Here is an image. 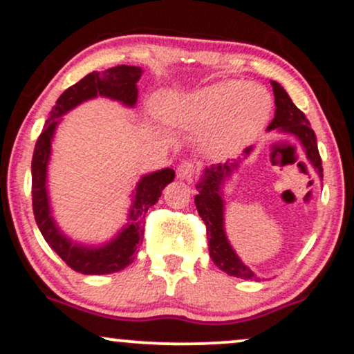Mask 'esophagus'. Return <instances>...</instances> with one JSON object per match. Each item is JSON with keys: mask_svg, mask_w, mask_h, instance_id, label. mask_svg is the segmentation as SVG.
Listing matches in <instances>:
<instances>
[{"mask_svg": "<svg viewBox=\"0 0 354 354\" xmlns=\"http://www.w3.org/2000/svg\"><path fill=\"white\" fill-rule=\"evenodd\" d=\"M196 173H198V166L189 163V161H181L180 166H178V176H180L181 180L189 181Z\"/></svg>", "mask_w": 354, "mask_h": 354, "instance_id": "esophagus-1", "label": "esophagus"}]
</instances>
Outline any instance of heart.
Returning <instances> with one entry per match:
<instances>
[{
	"instance_id": "1",
	"label": "heart",
	"mask_w": 354,
	"mask_h": 354,
	"mask_svg": "<svg viewBox=\"0 0 354 354\" xmlns=\"http://www.w3.org/2000/svg\"><path fill=\"white\" fill-rule=\"evenodd\" d=\"M169 123L205 131L209 151L230 154L250 143L266 124L271 98L258 84L230 80L161 104Z\"/></svg>"
}]
</instances>
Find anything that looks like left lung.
<instances>
[{
  "label": "left lung",
  "mask_w": 354,
  "mask_h": 354,
  "mask_svg": "<svg viewBox=\"0 0 354 354\" xmlns=\"http://www.w3.org/2000/svg\"><path fill=\"white\" fill-rule=\"evenodd\" d=\"M274 93L276 111L271 124L268 129L279 128L283 131L291 133L301 141L306 151L308 160L315 166V169L323 178V166H321V156L316 145L315 131L311 129L310 121L306 120L301 109L296 108L288 93L281 88V84L271 81ZM251 148L246 149V154ZM236 165H218L205 169V176L196 186L198 194L194 196V205H196L198 213L206 225V236H208L209 256L213 263L219 270H223L230 276H236L243 279H259L253 271L246 265H243L241 259L238 258L233 248L230 246L228 239L225 236V228H223V200L219 194V185H221L225 174H228Z\"/></svg>",
  "instance_id": "8db88e82"
}]
</instances>
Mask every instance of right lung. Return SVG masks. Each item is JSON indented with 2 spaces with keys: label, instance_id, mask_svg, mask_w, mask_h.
Here are the masks:
<instances>
[{
  "label": "right lung",
  "instance_id": "add662e5",
  "mask_svg": "<svg viewBox=\"0 0 354 354\" xmlns=\"http://www.w3.org/2000/svg\"><path fill=\"white\" fill-rule=\"evenodd\" d=\"M140 76L141 68L126 66V64L109 68L101 73H89L59 96L56 106L51 109V115L46 120L41 135L36 141L33 161H31V200H33L36 225L48 245L55 250V253L71 270L78 271V273L109 274L121 271L129 263H133L136 253L140 251L141 243H143L146 213L160 200L165 186L174 180V171L169 168L161 169V171L146 174L143 180L138 183L135 203H133V209L129 213L131 225L121 231L115 241L98 248V250L73 245L70 239L59 233L53 223L50 206H48L46 186H44L46 185V165L51 151V138L56 124H58L56 118L70 111L81 101L95 98L96 95L123 101L128 106H133L138 98L136 83Z\"/></svg>",
  "mask_w": 354,
  "mask_h": 354
}]
</instances>
